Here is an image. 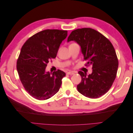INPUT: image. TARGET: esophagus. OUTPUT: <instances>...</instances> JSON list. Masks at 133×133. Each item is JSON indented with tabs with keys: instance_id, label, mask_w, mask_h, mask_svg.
Segmentation results:
<instances>
[{
	"instance_id": "34e87169",
	"label": "esophagus",
	"mask_w": 133,
	"mask_h": 133,
	"mask_svg": "<svg viewBox=\"0 0 133 133\" xmlns=\"http://www.w3.org/2000/svg\"><path fill=\"white\" fill-rule=\"evenodd\" d=\"M66 74H68V75H73V74H74V73L73 71H68L66 73Z\"/></svg>"
}]
</instances>
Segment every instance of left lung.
Here are the masks:
<instances>
[{"label": "left lung", "instance_id": "obj_1", "mask_svg": "<svg viewBox=\"0 0 133 133\" xmlns=\"http://www.w3.org/2000/svg\"><path fill=\"white\" fill-rule=\"evenodd\" d=\"M68 42L74 41L81 47L87 65L92 66L91 74L79 71L82 81L77 85L80 94L95 99L105 94L112 85L118 68V60L111 42L99 32L91 28L73 30Z\"/></svg>", "mask_w": 133, "mask_h": 133}]
</instances>
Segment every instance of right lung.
<instances>
[{"mask_svg":"<svg viewBox=\"0 0 133 133\" xmlns=\"http://www.w3.org/2000/svg\"><path fill=\"white\" fill-rule=\"evenodd\" d=\"M67 33L66 30H44L28 39L22 48L17 71L25 89L36 99H49L60 89L65 73L60 70L51 73L45 68L50 59L57 57Z\"/></svg>","mask_w":133,"mask_h":133,"instance_id":"obj_1","label":"right lung"}]
</instances>
